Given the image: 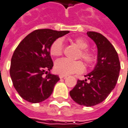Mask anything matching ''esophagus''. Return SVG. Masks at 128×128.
Segmentation results:
<instances>
[{
  "label": "esophagus",
  "mask_w": 128,
  "mask_h": 128,
  "mask_svg": "<svg viewBox=\"0 0 128 128\" xmlns=\"http://www.w3.org/2000/svg\"><path fill=\"white\" fill-rule=\"evenodd\" d=\"M66 76H65V75H59V78L60 79H63V78H66Z\"/></svg>",
  "instance_id": "34e87169"
}]
</instances>
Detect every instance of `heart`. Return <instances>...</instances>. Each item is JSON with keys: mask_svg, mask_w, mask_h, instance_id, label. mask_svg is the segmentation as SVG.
<instances>
[{"mask_svg": "<svg viewBox=\"0 0 128 128\" xmlns=\"http://www.w3.org/2000/svg\"><path fill=\"white\" fill-rule=\"evenodd\" d=\"M75 44L80 48L79 57L82 58L86 64H92L95 62V55L86 50L89 44L83 38H76L74 39ZM50 54L53 56H59L63 53V41L62 38H57L52 44L49 48ZM84 70V66L81 61H71L67 58H60L55 62L54 71L59 74L68 75L81 73Z\"/></svg>", "mask_w": 128, "mask_h": 128, "instance_id": "1", "label": "heart"}]
</instances>
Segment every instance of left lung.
<instances>
[{
    "instance_id": "1",
    "label": "left lung",
    "mask_w": 128,
    "mask_h": 128,
    "mask_svg": "<svg viewBox=\"0 0 128 128\" xmlns=\"http://www.w3.org/2000/svg\"><path fill=\"white\" fill-rule=\"evenodd\" d=\"M86 34L97 45V64L92 72L84 76L89 81L78 80L70 94L77 104L92 107L104 101L114 88L120 63L115 48L107 38L94 31Z\"/></svg>"
}]
</instances>
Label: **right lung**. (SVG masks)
Here are the masks:
<instances>
[{"label":"right lung","mask_w":128,"mask_h":128,"mask_svg":"<svg viewBox=\"0 0 128 128\" xmlns=\"http://www.w3.org/2000/svg\"><path fill=\"white\" fill-rule=\"evenodd\" d=\"M70 33L52 29L35 30L20 42L11 58L10 75L15 89L25 100L41 102L52 94L60 79L50 73L54 64L49 48L55 40ZM47 74L44 78L42 75Z\"/></svg>","instance_id":"1"}]
</instances>
